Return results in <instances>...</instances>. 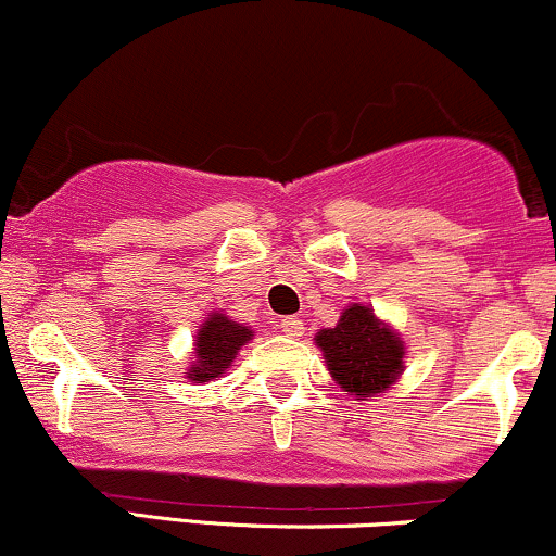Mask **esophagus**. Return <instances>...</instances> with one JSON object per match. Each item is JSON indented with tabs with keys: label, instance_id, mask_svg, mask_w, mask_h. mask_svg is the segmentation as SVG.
Returning a JSON list of instances; mask_svg holds the SVG:
<instances>
[{
	"label": "esophagus",
	"instance_id": "1",
	"mask_svg": "<svg viewBox=\"0 0 556 556\" xmlns=\"http://www.w3.org/2000/svg\"><path fill=\"white\" fill-rule=\"evenodd\" d=\"M279 329H282L287 337H303V331H305L303 321H300V318H295V316H285L282 321H279Z\"/></svg>",
	"mask_w": 556,
	"mask_h": 556
}]
</instances>
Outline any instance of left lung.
I'll return each instance as SVG.
<instances>
[{
  "label": "left lung",
  "mask_w": 556,
  "mask_h": 556,
  "mask_svg": "<svg viewBox=\"0 0 556 556\" xmlns=\"http://www.w3.org/2000/svg\"><path fill=\"white\" fill-rule=\"evenodd\" d=\"M316 344L337 384L358 400L384 392L405 368V344L397 331L379 321L374 308L361 303L348 305L337 327L318 331Z\"/></svg>",
  "instance_id": "obj_1"
}]
</instances>
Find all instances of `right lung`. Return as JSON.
<instances>
[{
	"mask_svg": "<svg viewBox=\"0 0 556 556\" xmlns=\"http://www.w3.org/2000/svg\"><path fill=\"white\" fill-rule=\"evenodd\" d=\"M248 340H253V329L242 327L225 314H212L195 334V363L188 368V379L193 384H203L222 376Z\"/></svg>",
	"mask_w": 556,
	"mask_h": 556,
	"instance_id": "1",
	"label": "right lung"
}]
</instances>
